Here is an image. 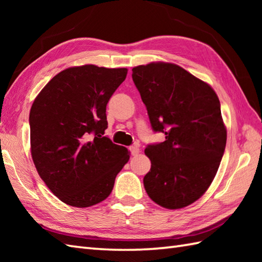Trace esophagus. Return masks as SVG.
I'll return each instance as SVG.
<instances>
[{"label": "esophagus", "mask_w": 262, "mask_h": 262, "mask_svg": "<svg viewBox=\"0 0 262 262\" xmlns=\"http://www.w3.org/2000/svg\"><path fill=\"white\" fill-rule=\"evenodd\" d=\"M129 151H130L132 155H137L138 153H140V147H138V145H133L129 147Z\"/></svg>", "instance_id": "esophagus-1"}]
</instances>
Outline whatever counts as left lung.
Listing matches in <instances>:
<instances>
[{
    "label": "left lung",
    "mask_w": 262,
    "mask_h": 262,
    "mask_svg": "<svg viewBox=\"0 0 262 262\" xmlns=\"http://www.w3.org/2000/svg\"><path fill=\"white\" fill-rule=\"evenodd\" d=\"M132 76L153 130L165 135L164 142L145 148L152 165L144 187L164 208L186 207L207 190L225 151L219 97L207 83L176 64L140 65Z\"/></svg>",
    "instance_id": "1"
}]
</instances>
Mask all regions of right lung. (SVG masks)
I'll return each instance as SVG.
<instances>
[{"mask_svg":"<svg viewBox=\"0 0 262 262\" xmlns=\"http://www.w3.org/2000/svg\"><path fill=\"white\" fill-rule=\"evenodd\" d=\"M127 69L70 68L38 94L29 116L31 157L46 186L63 203L90 207L113 191L129 152L104 136L105 107Z\"/></svg>","mask_w":262,"mask_h":262,"instance_id":"obj_1","label":"right lung"}]
</instances>
